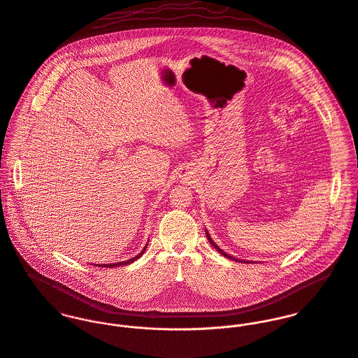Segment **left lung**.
<instances>
[{
    "mask_svg": "<svg viewBox=\"0 0 358 358\" xmlns=\"http://www.w3.org/2000/svg\"><path fill=\"white\" fill-rule=\"evenodd\" d=\"M206 236H208V239H209V242H210V243H212V245H213V246H215V249H217V250H218V252H220V253H221V255H222V256H224V257H227V259H231V260H235V262H239V263H252V262H246V260H241V259H235V257H232V256H229V255H227V253H225V252H222V250H221V249H220V248H218V246H217V245H215V242H213V241H212V238H210V235H209V232H208V231H206Z\"/></svg>",
    "mask_w": 358,
    "mask_h": 358,
    "instance_id": "left-lung-1",
    "label": "left lung"
}]
</instances>
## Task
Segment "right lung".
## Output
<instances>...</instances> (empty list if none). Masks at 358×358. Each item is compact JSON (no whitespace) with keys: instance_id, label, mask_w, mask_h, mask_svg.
<instances>
[{"instance_id":"right-lung-1","label":"right lung","mask_w":358,"mask_h":358,"mask_svg":"<svg viewBox=\"0 0 358 358\" xmlns=\"http://www.w3.org/2000/svg\"><path fill=\"white\" fill-rule=\"evenodd\" d=\"M146 250V246L143 248V252L140 253V255H137L136 257H133V259H130V260H127V262H122V263H115V264H95V266H98V267H106V268H112V267H117V266H126V264H130V263H133V262H136V260H138L141 256L143 255V252Z\"/></svg>"}]
</instances>
